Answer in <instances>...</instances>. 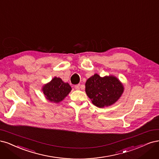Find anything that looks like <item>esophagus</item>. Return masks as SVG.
Segmentation results:
<instances>
[{
    "mask_svg": "<svg viewBox=\"0 0 159 159\" xmlns=\"http://www.w3.org/2000/svg\"><path fill=\"white\" fill-rule=\"evenodd\" d=\"M80 84L75 85L74 86V88H75L76 90H79V89H80Z\"/></svg>",
    "mask_w": 159,
    "mask_h": 159,
    "instance_id": "esophagus-1",
    "label": "esophagus"
}]
</instances>
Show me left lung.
Returning a JSON list of instances; mask_svg holds the SVG:
<instances>
[{"label":"left lung","mask_w":159,"mask_h":159,"mask_svg":"<svg viewBox=\"0 0 159 159\" xmlns=\"http://www.w3.org/2000/svg\"><path fill=\"white\" fill-rule=\"evenodd\" d=\"M123 91V85L114 76L101 78L95 74L85 83L87 95L93 105L99 108L112 105L120 97Z\"/></svg>","instance_id":"left-lung-1"}]
</instances>
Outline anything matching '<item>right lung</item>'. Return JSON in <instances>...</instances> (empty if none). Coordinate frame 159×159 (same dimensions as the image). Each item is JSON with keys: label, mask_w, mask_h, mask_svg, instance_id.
<instances>
[{"label": "right lung", "mask_w": 159, "mask_h": 159, "mask_svg": "<svg viewBox=\"0 0 159 159\" xmlns=\"http://www.w3.org/2000/svg\"><path fill=\"white\" fill-rule=\"evenodd\" d=\"M71 87L68 83H64L59 78H54L51 82L43 88V93L48 101L54 102L62 101L70 92Z\"/></svg>", "instance_id": "1"}]
</instances>
